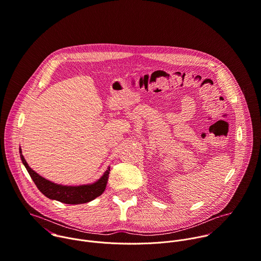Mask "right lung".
<instances>
[{"label":"right lung","mask_w":261,"mask_h":261,"mask_svg":"<svg viewBox=\"0 0 261 261\" xmlns=\"http://www.w3.org/2000/svg\"><path fill=\"white\" fill-rule=\"evenodd\" d=\"M20 158L25 166L30 176L32 177L33 181L39 189V191L46 196L47 198L51 200H56L58 202L64 203V204H70V205H76V204H84L88 203L95 198L102 195L107 188V184L109 180V174H110V167L105 172V174L99 178L97 181L91 185H83L79 187H67V186H61L56 185L50 180L45 179L41 175H39L37 172H35L27 163L24 156L22 155L21 148H19Z\"/></svg>","instance_id":"right-lung-1"}]
</instances>
